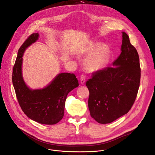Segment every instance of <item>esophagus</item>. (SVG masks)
<instances>
[{"mask_svg": "<svg viewBox=\"0 0 155 155\" xmlns=\"http://www.w3.org/2000/svg\"><path fill=\"white\" fill-rule=\"evenodd\" d=\"M86 80V76L84 74H82L80 77V81L81 84H84L85 83Z\"/></svg>", "mask_w": 155, "mask_h": 155, "instance_id": "obj_1", "label": "esophagus"}]
</instances>
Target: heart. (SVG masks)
<instances>
[{"mask_svg":"<svg viewBox=\"0 0 155 155\" xmlns=\"http://www.w3.org/2000/svg\"><path fill=\"white\" fill-rule=\"evenodd\" d=\"M95 49L86 61L85 66L87 71L93 72L104 69L109 61L110 50L108 46L101 45L100 43H91L86 51L91 53Z\"/></svg>","mask_w":155,"mask_h":155,"instance_id":"obj_1","label":"heart"}]
</instances>
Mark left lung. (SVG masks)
<instances>
[{
    "mask_svg": "<svg viewBox=\"0 0 155 155\" xmlns=\"http://www.w3.org/2000/svg\"><path fill=\"white\" fill-rule=\"evenodd\" d=\"M120 50L113 67L93 72L86 83L90 115L100 124L111 123L126 114L137 94L141 79L139 55L125 32Z\"/></svg>",
    "mask_w": 155,
    "mask_h": 155,
    "instance_id": "left-lung-1",
    "label": "left lung"
}]
</instances>
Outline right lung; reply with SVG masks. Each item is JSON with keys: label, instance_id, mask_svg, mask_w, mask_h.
Segmentation results:
<instances>
[{"label": "right lung", "instance_id": "add662e5", "mask_svg": "<svg viewBox=\"0 0 155 155\" xmlns=\"http://www.w3.org/2000/svg\"><path fill=\"white\" fill-rule=\"evenodd\" d=\"M38 36V33L30 35L19 48L12 70V84L19 104L27 117L40 124L54 125L62 120L67 96L79 83L74 74L65 72L42 90H31L26 85L21 73L22 57Z\"/></svg>", "mask_w": 155, "mask_h": 155}]
</instances>
